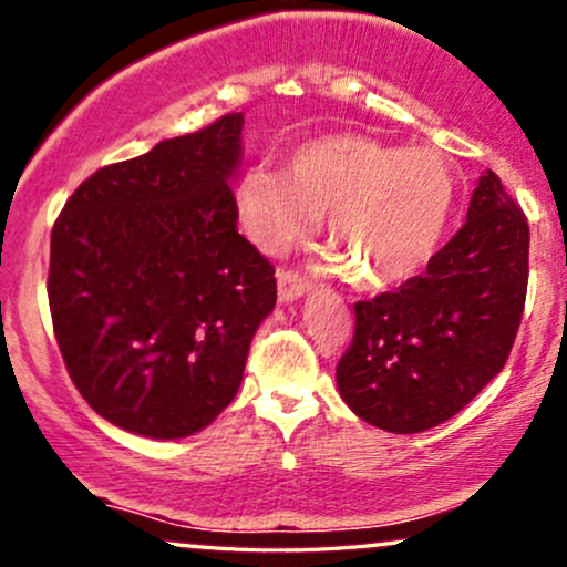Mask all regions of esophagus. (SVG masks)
<instances>
[{
	"instance_id": "esophagus-1",
	"label": "esophagus",
	"mask_w": 567,
	"mask_h": 567,
	"mask_svg": "<svg viewBox=\"0 0 567 567\" xmlns=\"http://www.w3.org/2000/svg\"><path fill=\"white\" fill-rule=\"evenodd\" d=\"M311 290V282L306 277L292 275V271H279L277 275V296L282 303H292Z\"/></svg>"
}]
</instances>
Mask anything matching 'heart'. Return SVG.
<instances>
[{
  "label": "heart",
  "mask_w": 567,
  "mask_h": 567,
  "mask_svg": "<svg viewBox=\"0 0 567 567\" xmlns=\"http://www.w3.org/2000/svg\"><path fill=\"white\" fill-rule=\"evenodd\" d=\"M247 237L288 250L324 216L330 250L362 288H394L437 252L455 181L434 148H402L365 135H324L290 154L285 173L250 171L234 192Z\"/></svg>",
  "instance_id": "obj_1"
}]
</instances>
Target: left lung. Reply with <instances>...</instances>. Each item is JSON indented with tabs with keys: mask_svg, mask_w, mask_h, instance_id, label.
Here are the masks:
<instances>
[{
	"mask_svg": "<svg viewBox=\"0 0 567 567\" xmlns=\"http://www.w3.org/2000/svg\"><path fill=\"white\" fill-rule=\"evenodd\" d=\"M530 231L485 171L466 224L421 277L354 303V341L336 368L351 413L392 434L453 419L506 365L528 290Z\"/></svg>",
	"mask_w": 567,
	"mask_h": 567,
	"instance_id": "8db88e82",
	"label": "left lung"
}]
</instances>
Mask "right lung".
<instances>
[{
	"label": "right lung",
	"instance_id": "right-lung-1",
	"mask_svg": "<svg viewBox=\"0 0 567 567\" xmlns=\"http://www.w3.org/2000/svg\"><path fill=\"white\" fill-rule=\"evenodd\" d=\"M243 114L101 167L50 239V315L69 375L109 424L202 432L237 396L271 266L237 231Z\"/></svg>",
	"mask_w": 567,
	"mask_h": 567
}]
</instances>
